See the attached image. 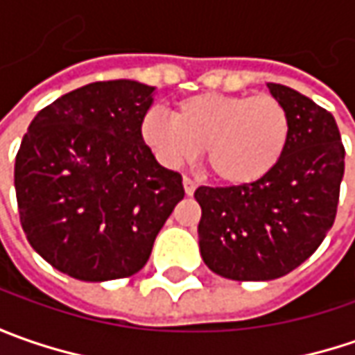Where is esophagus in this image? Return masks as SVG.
Returning <instances> with one entry per match:
<instances>
[{
    "label": "esophagus",
    "mask_w": 355,
    "mask_h": 355,
    "mask_svg": "<svg viewBox=\"0 0 355 355\" xmlns=\"http://www.w3.org/2000/svg\"><path fill=\"white\" fill-rule=\"evenodd\" d=\"M196 187H198V184L191 180V178H187L185 175L184 178V189H185V196H193V191H196Z\"/></svg>",
    "instance_id": "esophagus-1"
}]
</instances>
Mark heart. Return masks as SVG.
Segmentation results:
<instances>
[{"instance_id":"b5f03b06","label":"heart","mask_w":355,"mask_h":355,"mask_svg":"<svg viewBox=\"0 0 355 355\" xmlns=\"http://www.w3.org/2000/svg\"><path fill=\"white\" fill-rule=\"evenodd\" d=\"M140 134L166 166H180L205 150L207 168L219 182L245 185L277 168L291 120L270 94L199 92L175 104L173 118L150 110Z\"/></svg>"}]
</instances>
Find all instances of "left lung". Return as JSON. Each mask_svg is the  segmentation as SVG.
I'll list each match as a JSON object with an SVG mask.
<instances>
[{
	"mask_svg": "<svg viewBox=\"0 0 355 355\" xmlns=\"http://www.w3.org/2000/svg\"><path fill=\"white\" fill-rule=\"evenodd\" d=\"M291 120L286 150L265 178L196 189L203 263L231 280L288 275L332 229L344 178V144L334 116L308 96L268 83Z\"/></svg>",
	"mask_w": 355,
	"mask_h": 355,
	"instance_id": "8db88e82",
	"label": "left lung"
}]
</instances>
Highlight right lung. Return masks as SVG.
<instances>
[{
  "label": "right lung",
  "mask_w": 355,
  "mask_h": 355,
  "mask_svg": "<svg viewBox=\"0 0 355 355\" xmlns=\"http://www.w3.org/2000/svg\"><path fill=\"white\" fill-rule=\"evenodd\" d=\"M154 90L126 78L90 83L45 106L21 140V227L73 279L136 275L184 199L182 175L159 166L140 134Z\"/></svg>",
  "instance_id": "right-lung-1"
}]
</instances>
